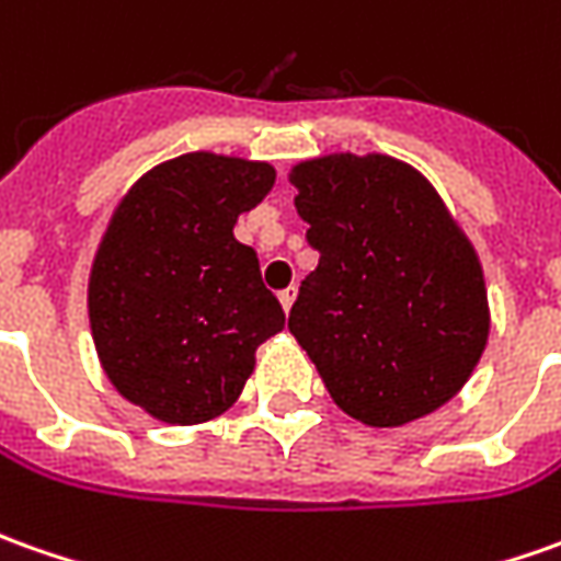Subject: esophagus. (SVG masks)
I'll list each match as a JSON object with an SVG mask.
<instances>
[{
  "label": "esophagus",
  "instance_id": "obj_1",
  "mask_svg": "<svg viewBox=\"0 0 561 561\" xmlns=\"http://www.w3.org/2000/svg\"><path fill=\"white\" fill-rule=\"evenodd\" d=\"M295 297H297V288H295V285H288V288H282V291H279L282 310H285V312L291 310V304H295Z\"/></svg>",
  "mask_w": 561,
  "mask_h": 561
}]
</instances>
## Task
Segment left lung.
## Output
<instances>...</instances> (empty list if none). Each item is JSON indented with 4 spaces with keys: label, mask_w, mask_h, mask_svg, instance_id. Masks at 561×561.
<instances>
[{
    "label": "left lung",
    "mask_w": 561,
    "mask_h": 561,
    "mask_svg": "<svg viewBox=\"0 0 561 561\" xmlns=\"http://www.w3.org/2000/svg\"><path fill=\"white\" fill-rule=\"evenodd\" d=\"M319 266L288 329L337 409L402 426L442 409L489 341V295L470 239L421 171L368 152L291 169Z\"/></svg>",
    "instance_id": "left-lung-1"
}]
</instances>
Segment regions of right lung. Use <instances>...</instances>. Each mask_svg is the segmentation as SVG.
<instances>
[{
    "label": "right lung",
    "instance_id": "obj_1",
    "mask_svg": "<svg viewBox=\"0 0 561 561\" xmlns=\"http://www.w3.org/2000/svg\"><path fill=\"white\" fill-rule=\"evenodd\" d=\"M273 181L266 162L186 152L147 171L113 211L91 266V334L113 387L156 421L224 414L254 350L285 329L257 254L232 236Z\"/></svg>",
    "mask_w": 561,
    "mask_h": 561
}]
</instances>
